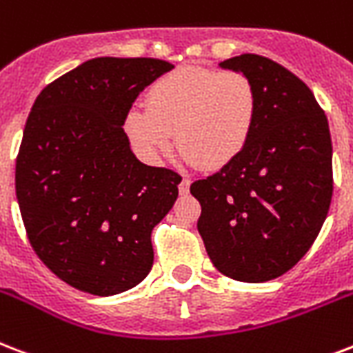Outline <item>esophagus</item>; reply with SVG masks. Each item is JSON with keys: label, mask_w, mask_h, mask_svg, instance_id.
<instances>
[{"label": "esophagus", "mask_w": 353, "mask_h": 353, "mask_svg": "<svg viewBox=\"0 0 353 353\" xmlns=\"http://www.w3.org/2000/svg\"><path fill=\"white\" fill-rule=\"evenodd\" d=\"M188 188H190V181H188L187 177H183L181 183H179V194H188Z\"/></svg>", "instance_id": "34e87169"}]
</instances>
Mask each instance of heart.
Returning <instances> with one entry per match:
<instances>
[{
    "label": "heart",
    "mask_w": 353,
    "mask_h": 353,
    "mask_svg": "<svg viewBox=\"0 0 353 353\" xmlns=\"http://www.w3.org/2000/svg\"><path fill=\"white\" fill-rule=\"evenodd\" d=\"M148 107H131L122 129L144 161L157 163L176 141L187 165L220 170L235 163L254 134L259 98L236 70L181 66L153 81Z\"/></svg>",
    "instance_id": "obj_1"
}]
</instances>
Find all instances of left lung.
Listing matches in <instances>:
<instances>
[{
    "mask_svg": "<svg viewBox=\"0 0 353 353\" xmlns=\"http://www.w3.org/2000/svg\"><path fill=\"white\" fill-rule=\"evenodd\" d=\"M248 75L259 111L235 163L198 179L203 244L220 272L244 283L283 276L319 236L333 196L327 118L302 79L270 59L244 53L220 63Z\"/></svg>",
    "mask_w": 353,
    "mask_h": 353,
    "instance_id": "left-lung-1",
    "label": "left lung"
}]
</instances>
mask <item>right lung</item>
I'll use <instances>...</instances> for the list:
<instances>
[{"label": "right lung", "instance_id": "1", "mask_svg": "<svg viewBox=\"0 0 353 353\" xmlns=\"http://www.w3.org/2000/svg\"><path fill=\"white\" fill-rule=\"evenodd\" d=\"M174 64L98 57L34 99L16 157V198L34 254L57 278L96 296L133 289L153 265L152 231L181 176L142 165L122 118Z\"/></svg>", "mask_w": 353, "mask_h": 353}]
</instances>
